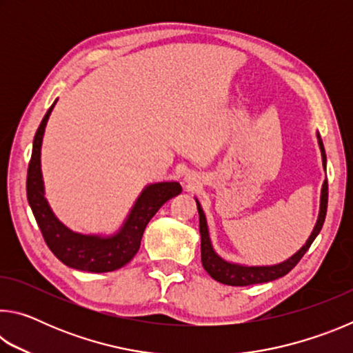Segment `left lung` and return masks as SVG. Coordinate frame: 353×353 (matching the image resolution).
<instances>
[{
	"mask_svg": "<svg viewBox=\"0 0 353 353\" xmlns=\"http://www.w3.org/2000/svg\"><path fill=\"white\" fill-rule=\"evenodd\" d=\"M319 139V146H321V152H322V163H324L325 168V149L324 145H322L321 137ZM327 202H328V183L327 179L324 185H322V194H321V212H319V218L318 223H316L313 234L310 235L308 241L305 243L301 250L297 254H294L280 265H274V266H240V265H232V263H227L223 259L214 254V250L212 248L210 238H208V230H207V221L204 216V212H202L201 205L198 204V212H199V232H201V256H202V266L204 270L210 274V277L216 280L219 283L224 285H230V286H249V285H255V283H266L271 282V280H276L279 277H283L288 274L292 268H294L303 255H305L307 250L312 246V243L314 241V238L318 236V234L324 225L325 221V214H327Z\"/></svg>",
	"mask_w": 353,
	"mask_h": 353,
	"instance_id": "left-lung-1",
	"label": "left lung"
}]
</instances>
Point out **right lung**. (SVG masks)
<instances>
[{
    "instance_id": "1",
    "label": "right lung",
    "mask_w": 353,
    "mask_h": 353,
    "mask_svg": "<svg viewBox=\"0 0 353 353\" xmlns=\"http://www.w3.org/2000/svg\"><path fill=\"white\" fill-rule=\"evenodd\" d=\"M54 104L48 109L37 132H35L32 155L28 166L26 193L34 218L40 227L46 246L63 265L88 272H110L119 270L139 252L143 232L151 218L166 201L181 193L182 187L177 182L149 185L140 194L139 201L135 202V207L130 212L126 224L112 238L87 236L68 230L63 224L59 223L46 204L40 172L41 139H43L46 121Z\"/></svg>"
}]
</instances>
